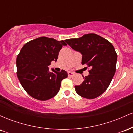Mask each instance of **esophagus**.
Wrapping results in <instances>:
<instances>
[{
  "label": "esophagus",
  "instance_id": "obj_1",
  "mask_svg": "<svg viewBox=\"0 0 133 133\" xmlns=\"http://www.w3.org/2000/svg\"><path fill=\"white\" fill-rule=\"evenodd\" d=\"M68 76H70V77H72V76H74V72H71V71L68 72Z\"/></svg>",
  "mask_w": 133,
  "mask_h": 133
}]
</instances>
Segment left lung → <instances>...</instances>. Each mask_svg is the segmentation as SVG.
I'll use <instances>...</instances> for the list:
<instances>
[{"label": "left lung", "instance_id": "8db88e82", "mask_svg": "<svg viewBox=\"0 0 133 133\" xmlns=\"http://www.w3.org/2000/svg\"><path fill=\"white\" fill-rule=\"evenodd\" d=\"M65 41L72 49L81 53L82 64L91 68L81 84L75 86L76 92L91 99L101 95L108 89L116 72L117 56L113 45L93 33Z\"/></svg>", "mask_w": 133, "mask_h": 133}]
</instances>
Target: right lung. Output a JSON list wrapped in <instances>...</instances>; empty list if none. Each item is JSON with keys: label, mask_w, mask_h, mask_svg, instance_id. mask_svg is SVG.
Here are the masks:
<instances>
[{"label": "right lung", "mask_w": 133, "mask_h": 133, "mask_svg": "<svg viewBox=\"0 0 133 133\" xmlns=\"http://www.w3.org/2000/svg\"><path fill=\"white\" fill-rule=\"evenodd\" d=\"M65 41L41 37L27 42L16 59L17 76L24 90L31 97L46 101L59 92L62 79L68 77L64 70L58 72L48 65L56 61Z\"/></svg>", "instance_id": "right-lung-1"}]
</instances>
